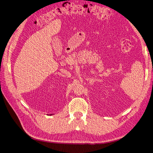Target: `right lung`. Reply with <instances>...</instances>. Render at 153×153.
I'll list each match as a JSON object with an SVG mask.
<instances>
[{
    "mask_svg": "<svg viewBox=\"0 0 153 153\" xmlns=\"http://www.w3.org/2000/svg\"><path fill=\"white\" fill-rule=\"evenodd\" d=\"M50 115H52V114H50Z\"/></svg>",
    "mask_w": 153,
    "mask_h": 153,
    "instance_id": "add662e5",
    "label": "right lung"
}]
</instances>
